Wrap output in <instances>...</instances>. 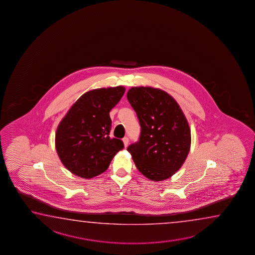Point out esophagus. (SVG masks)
I'll return each mask as SVG.
<instances>
[{
	"instance_id": "obj_1",
	"label": "esophagus",
	"mask_w": 255,
	"mask_h": 255,
	"mask_svg": "<svg viewBox=\"0 0 255 255\" xmlns=\"http://www.w3.org/2000/svg\"><path fill=\"white\" fill-rule=\"evenodd\" d=\"M123 142H124V145H125V147L128 146V142H129V139H128V137H124L123 138Z\"/></svg>"
}]
</instances>
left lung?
Returning a JSON list of instances; mask_svg holds the SVG:
<instances>
[{"mask_svg":"<svg viewBox=\"0 0 255 255\" xmlns=\"http://www.w3.org/2000/svg\"><path fill=\"white\" fill-rule=\"evenodd\" d=\"M141 127L137 142L128 147L134 164L152 181L171 177L190 150L186 117L170 95L152 87H132L127 95Z\"/></svg>","mask_w":255,"mask_h":255,"instance_id":"obj_1","label":"left lung"}]
</instances>
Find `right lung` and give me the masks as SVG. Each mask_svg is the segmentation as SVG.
I'll return each instance as SVG.
<instances>
[{"label": "right lung", "instance_id": "1", "mask_svg": "<svg viewBox=\"0 0 255 255\" xmlns=\"http://www.w3.org/2000/svg\"><path fill=\"white\" fill-rule=\"evenodd\" d=\"M125 93L123 87L89 91L73 104L61 121L55 146L61 162L78 177L92 178L104 172L117 152L121 139L111 138L110 112Z\"/></svg>", "mask_w": 255, "mask_h": 255}]
</instances>
